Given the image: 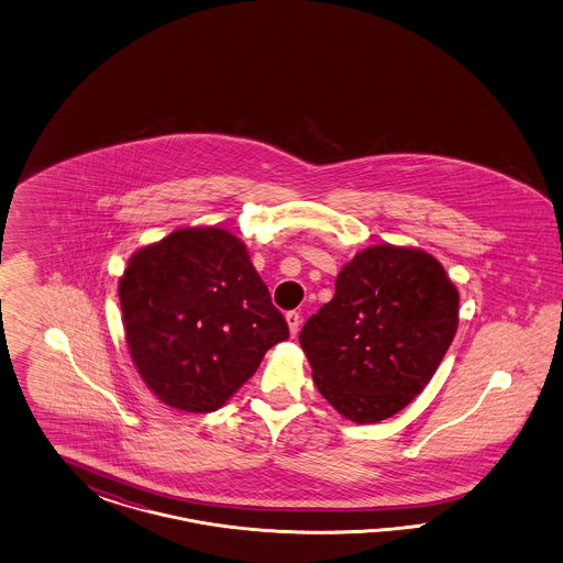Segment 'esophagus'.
Returning a JSON list of instances; mask_svg holds the SVG:
<instances>
[{"mask_svg":"<svg viewBox=\"0 0 563 563\" xmlns=\"http://www.w3.org/2000/svg\"><path fill=\"white\" fill-rule=\"evenodd\" d=\"M285 318H287V324H289L290 334L295 336V334L299 332V324H301V316H299L297 311H289V313H287Z\"/></svg>","mask_w":563,"mask_h":563,"instance_id":"34e87169","label":"esophagus"}]
</instances>
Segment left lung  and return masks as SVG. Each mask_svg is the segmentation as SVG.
Here are the masks:
<instances>
[{
    "label": "left lung",
    "instance_id": "8db88e82",
    "mask_svg": "<svg viewBox=\"0 0 563 563\" xmlns=\"http://www.w3.org/2000/svg\"><path fill=\"white\" fill-rule=\"evenodd\" d=\"M459 301L442 264L426 252L363 250L299 334L318 390L355 423L393 417L442 363L459 328Z\"/></svg>",
    "mask_w": 563,
    "mask_h": 563
}]
</instances>
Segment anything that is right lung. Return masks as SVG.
Segmentation results:
<instances>
[{
  "label": "right lung",
  "instance_id": "1",
  "mask_svg": "<svg viewBox=\"0 0 563 563\" xmlns=\"http://www.w3.org/2000/svg\"><path fill=\"white\" fill-rule=\"evenodd\" d=\"M125 341L165 405L212 412L256 374L289 325L235 235L179 229L136 252L120 280Z\"/></svg>",
  "mask_w": 563,
  "mask_h": 563
}]
</instances>
